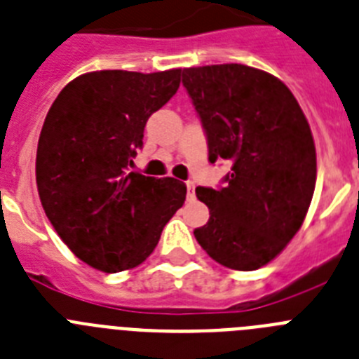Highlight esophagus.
<instances>
[{"instance_id":"34e87169","label":"esophagus","mask_w":359,"mask_h":359,"mask_svg":"<svg viewBox=\"0 0 359 359\" xmlns=\"http://www.w3.org/2000/svg\"><path fill=\"white\" fill-rule=\"evenodd\" d=\"M187 196H189V200H192L194 198V182H187Z\"/></svg>"}]
</instances>
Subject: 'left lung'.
Here are the masks:
<instances>
[{
	"mask_svg": "<svg viewBox=\"0 0 359 359\" xmlns=\"http://www.w3.org/2000/svg\"><path fill=\"white\" fill-rule=\"evenodd\" d=\"M203 125L209 161H231L219 189L198 187L209 207L194 236L214 262L256 271L299 231L316 185V149L292 92L269 72L238 63L183 69Z\"/></svg>",
	"mask_w": 359,
	"mask_h": 359,
	"instance_id": "8db88e82",
	"label": "left lung"
}]
</instances>
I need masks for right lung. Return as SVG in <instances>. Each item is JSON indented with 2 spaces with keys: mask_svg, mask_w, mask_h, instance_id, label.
<instances>
[{
  "mask_svg": "<svg viewBox=\"0 0 359 359\" xmlns=\"http://www.w3.org/2000/svg\"><path fill=\"white\" fill-rule=\"evenodd\" d=\"M180 74L88 72L57 94L45 118L36 154L39 200L67 247L97 271L145 262L185 201V183L128 172L147 119L176 94Z\"/></svg>",
  "mask_w": 359,
  "mask_h": 359,
  "instance_id": "right-lung-1",
  "label": "right lung"
}]
</instances>
